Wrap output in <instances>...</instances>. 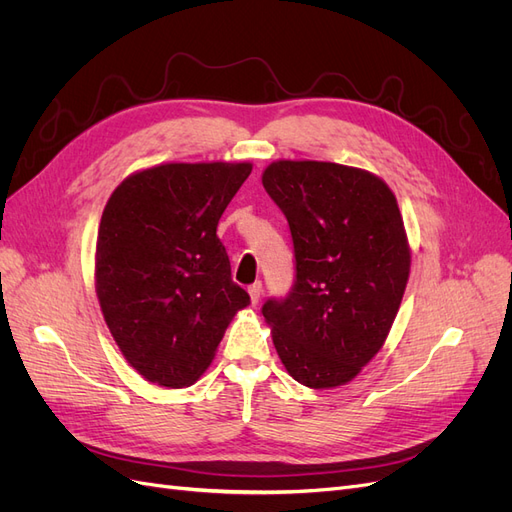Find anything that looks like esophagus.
Instances as JSON below:
<instances>
[{
  "label": "esophagus",
  "instance_id": "obj_1",
  "mask_svg": "<svg viewBox=\"0 0 512 512\" xmlns=\"http://www.w3.org/2000/svg\"><path fill=\"white\" fill-rule=\"evenodd\" d=\"M261 293H263L261 282H255V285H251V287H249V295H251V304H253V306H257V304H259Z\"/></svg>",
  "mask_w": 512,
  "mask_h": 512
}]
</instances>
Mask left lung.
Instances as JSON below:
<instances>
[{"label": "left lung", "mask_w": 512, "mask_h": 512, "mask_svg": "<svg viewBox=\"0 0 512 512\" xmlns=\"http://www.w3.org/2000/svg\"><path fill=\"white\" fill-rule=\"evenodd\" d=\"M261 183L285 213L295 285L261 312L295 382L329 390L352 382L382 350L401 308L411 249L396 196L369 170L276 160Z\"/></svg>", "instance_id": "left-lung-1"}]
</instances>
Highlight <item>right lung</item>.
Instances as JSON below:
<instances>
[{
    "label": "right lung",
    "mask_w": 512,
    "mask_h": 512,
    "mask_svg": "<svg viewBox=\"0 0 512 512\" xmlns=\"http://www.w3.org/2000/svg\"><path fill=\"white\" fill-rule=\"evenodd\" d=\"M251 162H168L128 175L109 196L94 289L113 342L143 380L192 386L251 297L217 238Z\"/></svg>",
    "instance_id": "1"
}]
</instances>
